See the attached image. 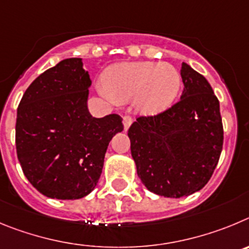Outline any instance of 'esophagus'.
I'll return each instance as SVG.
<instances>
[{"instance_id": "1", "label": "esophagus", "mask_w": 249, "mask_h": 249, "mask_svg": "<svg viewBox=\"0 0 249 249\" xmlns=\"http://www.w3.org/2000/svg\"><path fill=\"white\" fill-rule=\"evenodd\" d=\"M131 123H133V118L130 115H127V114H125L124 116H123V124H124V129L127 130L129 129V126L131 125Z\"/></svg>"}]
</instances>
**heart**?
Returning a JSON list of instances; mask_svg holds the SVG:
<instances>
[{
	"mask_svg": "<svg viewBox=\"0 0 249 249\" xmlns=\"http://www.w3.org/2000/svg\"><path fill=\"white\" fill-rule=\"evenodd\" d=\"M102 93L113 103L136 97V105L145 114L166 109L181 88V74L171 64L159 62L116 64L107 71Z\"/></svg>",
	"mask_w": 249,
	"mask_h": 249,
	"instance_id": "1",
	"label": "heart"
}]
</instances>
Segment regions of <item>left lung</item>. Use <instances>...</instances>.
I'll return each mask as SVG.
<instances>
[{
	"label": "left lung",
	"mask_w": 249,
	"mask_h": 249,
	"mask_svg": "<svg viewBox=\"0 0 249 249\" xmlns=\"http://www.w3.org/2000/svg\"><path fill=\"white\" fill-rule=\"evenodd\" d=\"M181 99L129 127L131 156L141 182L165 197L189 196L210 181L222 151L219 102L202 74L182 63Z\"/></svg>",
	"instance_id": "8db88e82"
}]
</instances>
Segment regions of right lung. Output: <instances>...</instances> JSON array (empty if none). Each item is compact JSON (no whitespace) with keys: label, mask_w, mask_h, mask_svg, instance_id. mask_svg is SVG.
<instances>
[{"label":"right lung","mask_w":249,"mask_h":249,"mask_svg":"<svg viewBox=\"0 0 249 249\" xmlns=\"http://www.w3.org/2000/svg\"><path fill=\"white\" fill-rule=\"evenodd\" d=\"M80 58L64 59L36 78L17 109L16 150L23 174L44 196L77 200L94 190L122 116L93 118L90 78Z\"/></svg>","instance_id":"obj_1"}]
</instances>
